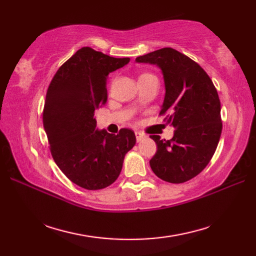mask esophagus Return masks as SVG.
I'll use <instances>...</instances> for the list:
<instances>
[{"label":"esophagus","instance_id":"obj_1","mask_svg":"<svg viewBox=\"0 0 256 256\" xmlns=\"http://www.w3.org/2000/svg\"><path fill=\"white\" fill-rule=\"evenodd\" d=\"M135 136H136L138 142H140V140H143L144 138H146V135L142 132H135Z\"/></svg>","mask_w":256,"mask_h":256}]
</instances>
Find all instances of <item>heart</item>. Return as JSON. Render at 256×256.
I'll list each match as a JSON object with an SVG mask.
<instances>
[{
    "instance_id": "b5f03b06",
    "label": "heart",
    "mask_w": 256,
    "mask_h": 256,
    "mask_svg": "<svg viewBox=\"0 0 256 256\" xmlns=\"http://www.w3.org/2000/svg\"><path fill=\"white\" fill-rule=\"evenodd\" d=\"M146 74H142V76H146ZM142 76H140V77H142Z\"/></svg>"
}]
</instances>
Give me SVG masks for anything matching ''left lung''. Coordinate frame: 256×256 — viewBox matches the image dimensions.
<instances>
[{
    "instance_id": "left-lung-1",
    "label": "left lung",
    "mask_w": 256,
    "mask_h": 256,
    "mask_svg": "<svg viewBox=\"0 0 256 256\" xmlns=\"http://www.w3.org/2000/svg\"><path fill=\"white\" fill-rule=\"evenodd\" d=\"M136 62L162 70L165 96L160 114L170 113L172 140L152 135L157 152L150 160L157 177L172 184L192 179L209 164L222 132L221 104L209 76L197 62L172 48L146 54Z\"/></svg>"
}]
</instances>
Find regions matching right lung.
<instances>
[{
	"label": "right lung",
	"instance_id": "1",
	"mask_svg": "<svg viewBox=\"0 0 256 256\" xmlns=\"http://www.w3.org/2000/svg\"><path fill=\"white\" fill-rule=\"evenodd\" d=\"M130 58H114L82 47L54 76L42 122L52 158L68 179L88 190L116 180L124 157L136 143L130 128L98 130L94 111L106 103V78Z\"/></svg>",
	"mask_w": 256,
	"mask_h": 256
}]
</instances>
